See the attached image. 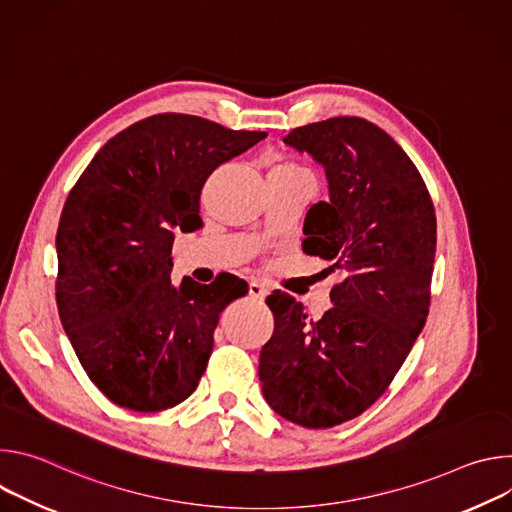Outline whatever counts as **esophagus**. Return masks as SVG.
<instances>
[{
	"label": "esophagus",
	"instance_id": "34e87169",
	"mask_svg": "<svg viewBox=\"0 0 512 512\" xmlns=\"http://www.w3.org/2000/svg\"><path fill=\"white\" fill-rule=\"evenodd\" d=\"M249 296H251V300H255V302H263L265 300V296H267V289L261 285V283H249Z\"/></svg>",
	"mask_w": 512,
	"mask_h": 512
}]
</instances>
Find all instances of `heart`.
I'll return each mask as SVG.
<instances>
[{
	"label": "heart",
	"instance_id": "b5f03b06",
	"mask_svg": "<svg viewBox=\"0 0 512 512\" xmlns=\"http://www.w3.org/2000/svg\"><path fill=\"white\" fill-rule=\"evenodd\" d=\"M275 170H281V172H302V170L296 168L294 164H283V166H279V168H275Z\"/></svg>",
	"mask_w": 512,
	"mask_h": 512
}]
</instances>
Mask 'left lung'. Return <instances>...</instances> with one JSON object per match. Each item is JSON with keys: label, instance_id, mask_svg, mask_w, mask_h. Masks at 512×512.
<instances>
[{"label": "left lung", "instance_id": "8db88e82", "mask_svg": "<svg viewBox=\"0 0 512 512\" xmlns=\"http://www.w3.org/2000/svg\"><path fill=\"white\" fill-rule=\"evenodd\" d=\"M283 143L310 154L328 182V202L306 214L302 249L346 277L318 322L287 294L265 300L275 330L259 354V379L277 415L326 429L383 395L425 326L435 210L401 145L367 119L310 123Z\"/></svg>", "mask_w": 512, "mask_h": 512}]
</instances>
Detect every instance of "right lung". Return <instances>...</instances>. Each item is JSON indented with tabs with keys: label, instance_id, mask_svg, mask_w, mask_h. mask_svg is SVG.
Masks as SVG:
<instances>
[{
	"label": "right lung",
	"instance_id": "1",
	"mask_svg": "<svg viewBox=\"0 0 512 512\" xmlns=\"http://www.w3.org/2000/svg\"><path fill=\"white\" fill-rule=\"evenodd\" d=\"M265 131L162 113L111 137L70 190L56 233V304L89 379L113 403L154 413L188 399L223 310L247 283L170 281L176 233L202 227L206 178Z\"/></svg>",
	"mask_w": 512,
	"mask_h": 512
}]
</instances>
